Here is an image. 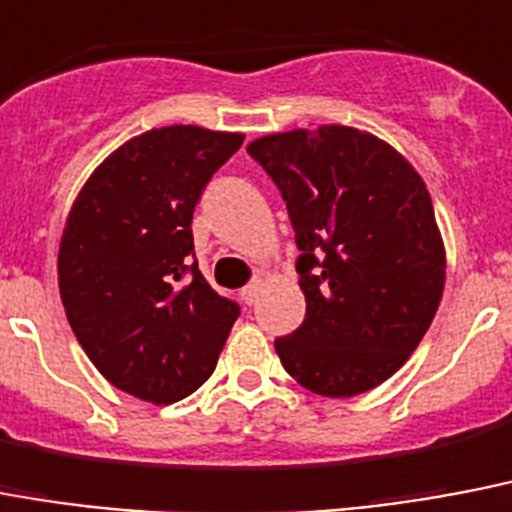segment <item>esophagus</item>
<instances>
[{"label":"esophagus","instance_id":"esophagus-1","mask_svg":"<svg viewBox=\"0 0 512 512\" xmlns=\"http://www.w3.org/2000/svg\"><path fill=\"white\" fill-rule=\"evenodd\" d=\"M261 285H264V282L253 280V282H248L243 290H240V298H243L245 304H256V298H259V293H261Z\"/></svg>","mask_w":512,"mask_h":512}]
</instances>
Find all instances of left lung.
Returning <instances> with one entry per match:
<instances>
[{"instance_id": "1", "label": "left lung", "mask_w": 512, "mask_h": 512, "mask_svg": "<svg viewBox=\"0 0 512 512\" xmlns=\"http://www.w3.org/2000/svg\"><path fill=\"white\" fill-rule=\"evenodd\" d=\"M288 203L306 320L277 338L282 367L330 399L380 386L418 349L441 304L447 251L415 166L343 124L248 145Z\"/></svg>"}]
</instances>
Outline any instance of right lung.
Segmentation results:
<instances>
[{
	"label": "right lung",
	"instance_id": "right-lung-1",
	"mask_svg": "<svg viewBox=\"0 0 512 512\" xmlns=\"http://www.w3.org/2000/svg\"><path fill=\"white\" fill-rule=\"evenodd\" d=\"M243 140L192 124L137 134L89 174L68 211L57 251L65 317L102 378L142 402L198 391L240 314L190 261V222Z\"/></svg>",
	"mask_w": 512,
	"mask_h": 512
}]
</instances>
